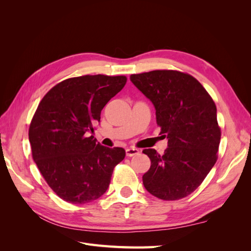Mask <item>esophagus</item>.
I'll list each match as a JSON object with an SVG mask.
<instances>
[{"mask_svg":"<svg viewBox=\"0 0 251 251\" xmlns=\"http://www.w3.org/2000/svg\"><path fill=\"white\" fill-rule=\"evenodd\" d=\"M139 153V150L136 148H127L126 150V154L127 157H132L134 155H137Z\"/></svg>","mask_w":251,"mask_h":251,"instance_id":"1","label":"esophagus"}]
</instances>
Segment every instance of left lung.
Returning a JSON list of instances; mask_svg holds the SVG:
<instances>
[{"label": "left lung", "mask_w": 251, "mask_h": 251, "mask_svg": "<svg viewBox=\"0 0 251 251\" xmlns=\"http://www.w3.org/2000/svg\"><path fill=\"white\" fill-rule=\"evenodd\" d=\"M154 104L160 134L168 138L163 155L147 149L151 168L143 175L147 191L162 200L192 194L217 161L221 131L217 108L206 90L192 75L156 70L130 77Z\"/></svg>", "instance_id": "obj_1"}]
</instances>
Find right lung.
Returning a JSON list of instances; mask_svg holds the SVG:
<instances>
[{
    "instance_id": "obj_1",
    "label": "right lung",
    "mask_w": 251,
    "mask_h": 251,
    "mask_svg": "<svg viewBox=\"0 0 251 251\" xmlns=\"http://www.w3.org/2000/svg\"><path fill=\"white\" fill-rule=\"evenodd\" d=\"M126 82V76L101 74L69 78L53 87L37 107L29 127L32 157L63 200L85 204L107 192L126 151L103 147L88 133Z\"/></svg>"
}]
</instances>
